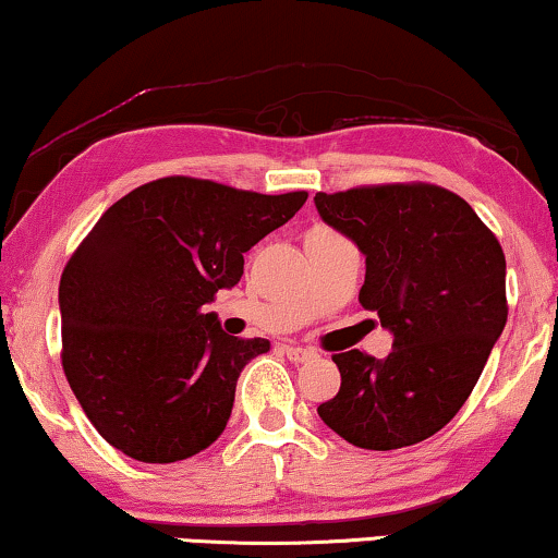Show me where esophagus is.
I'll list each match as a JSON object with an SVG mask.
<instances>
[{"label": "esophagus", "mask_w": 558, "mask_h": 558, "mask_svg": "<svg viewBox=\"0 0 558 558\" xmlns=\"http://www.w3.org/2000/svg\"><path fill=\"white\" fill-rule=\"evenodd\" d=\"M286 356L293 361V364H303V361L316 359V351L303 349V347H286Z\"/></svg>", "instance_id": "1"}]
</instances>
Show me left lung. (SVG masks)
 <instances>
[{
    "mask_svg": "<svg viewBox=\"0 0 558 558\" xmlns=\"http://www.w3.org/2000/svg\"><path fill=\"white\" fill-rule=\"evenodd\" d=\"M316 209L364 253L359 303L395 333L381 361L359 349L333 356L341 389L320 420L364 450L417 445L460 412L504 333V247L465 199L435 184L318 192Z\"/></svg>",
    "mask_w": 558,
    "mask_h": 558,
    "instance_id": "1",
    "label": "left lung"
}]
</instances>
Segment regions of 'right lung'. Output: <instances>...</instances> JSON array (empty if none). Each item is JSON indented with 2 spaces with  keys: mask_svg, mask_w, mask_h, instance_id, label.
<instances>
[{
  "mask_svg": "<svg viewBox=\"0 0 558 558\" xmlns=\"http://www.w3.org/2000/svg\"><path fill=\"white\" fill-rule=\"evenodd\" d=\"M308 192L257 194L163 177L104 211L60 278L62 368L93 427L141 462H177L222 435L234 387L268 339H238L204 305Z\"/></svg>",
  "mask_w": 558,
  "mask_h": 558,
  "instance_id": "1",
  "label": "right lung"
}]
</instances>
